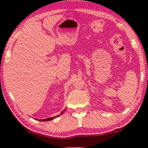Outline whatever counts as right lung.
<instances>
[{"label":"right lung","instance_id":"add662e5","mask_svg":"<svg viewBox=\"0 0 148 148\" xmlns=\"http://www.w3.org/2000/svg\"><path fill=\"white\" fill-rule=\"evenodd\" d=\"M65 111V110H64V111H62V112H61V114H59V115H61V114H62L64 113V112ZM59 115H57L56 116V117H49V118H46V119H42V120H39V121H42V122H44V121H50V120H53V119L55 118V117H59Z\"/></svg>","mask_w":148,"mask_h":148}]
</instances>
